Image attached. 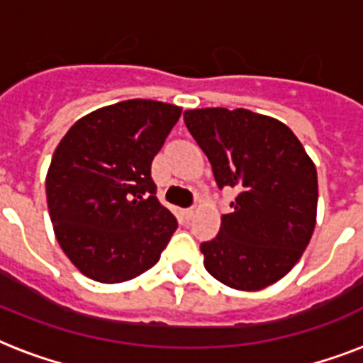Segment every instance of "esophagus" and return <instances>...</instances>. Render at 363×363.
<instances>
[{
    "mask_svg": "<svg viewBox=\"0 0 363 363\" xmlns=\"http://www.w3.org/2000/svg\"><path fill=\"white\" fill-rule=\"evenodd\" d=\"M182 215H184V218H186V220H192L194 215H196V209H194V207H190V209H184L182 211Z\"/></svg>",
    "mask_w": 363,
    "mask_h": 363,
    "instance_id": "obj_1",
    "label": "esophagus"
}]
</instances>
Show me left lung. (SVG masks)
Returning a JSON list of instances; mask_svg holds the SVG:
<instances>
[{"label":"left lung","mask_w":363,"mask_h":363,"mask_svg":"<svg viewBox=\"0 0 363 363\" xmlns=\"http://www.w3.org/2000/svg\"><path fill=\"white\" fill-rule=\"evenodd\" d=\"M184 124L215 173L235 188L220 232L201 242L205 269L235 290H262L298 264L316 224L318 179L294 131L247 109H194Z\"/></svg>","instance_id":"left-lung-1"}]
</instances>
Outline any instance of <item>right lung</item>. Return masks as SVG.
Returning a JSON list of instances; mask_svg holds the SVG:
<instances>
[{"instance_id": "add662e5", "label": "right lung", "mask_w": 363, "mask_h": 363, "mask_svg": "<svg viewBox=\"0 0 363 363\" xmlns=\"http://www.w3.org/2000/svg\"><path fill=\"white\" fill-rule=\"evenodd\" d=\"M181 111L152 99L109 105L77 121L54 150L48 213L82 275L124 282L160 259L177 218L156 198L150 165Z\"/></svg>"}]
</instances>
